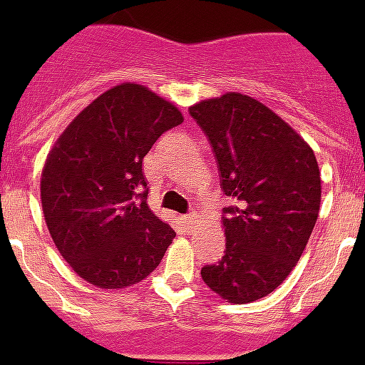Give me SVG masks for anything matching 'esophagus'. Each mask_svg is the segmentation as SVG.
Returning <instances> with one entry per match:
<instances>
[{
    "instance_id": "obj_1",
    "label": "esophagus",
    "mask_w": 365,
    "mask_h": 365,
    "mask_svg": "<svg viewBox=\"0 0 365 365\" xmlns=\"http://www.w3.org/2000/svg\"><path fill=\"white\" fill-rule=\"evenodd\" d=\"M195 221H197V214H195V212H190L188 215H182V222H185L186 230H193Z\"/></svg>"
}]
</instances>
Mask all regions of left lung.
<instances>
[{"mask_svg": "<svg viewBox=\"0 0 365 365\" xmlns=\"http://www.w3.org/2000/svg\"><path fill=\"white\" fill-rule=\"evenodd\" d=\"M212 144L227 250L201 269L202 282L230 303H250L291 274L318 219L322 180L314 151L267 106L241 93L190 108Z\"/></svg>", "mask_w": 365, "mask_h": 365, "instance_id": "1", "label": "left lung"}]
</instances>
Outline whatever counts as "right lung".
<instances>
[{"label": "right lung", "instance_id": "add662e5", "mask_svg": "<svg viewBox=\"0 0 365 365\" xmlns=\"http://www.w3.org/2000/svg\"><path fill=\"white\" fill-rule=\"evenodd\" d=\"M182 122L175 106L138 83L93 100L47 155L41 206L54 245L80 278L124 289L159 267L175 232L148 206L143 160Z\"/></svg>", "mask_w": 365, "mask_h": 365}]
</instances>
